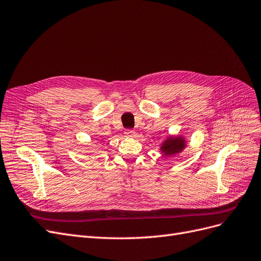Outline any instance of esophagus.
I'll return each instance as SVG.
<instances>
[{
  "label": "esophagus",
  "mask_w": 261,
  "mask_h": 261,
  "mask_svg": "<svg viewBox=\"0 0 261 261\" xmlns=\"http://www.w3.org/2000/svg\"><path fill=\"white\" fill-rule=\"evenodd\" d=\"M124 134H125V136H127V137H135V135H136V133L134 129H125Z\"/></svg>",
  "instance_id": "34e87169"
}]
</instances>
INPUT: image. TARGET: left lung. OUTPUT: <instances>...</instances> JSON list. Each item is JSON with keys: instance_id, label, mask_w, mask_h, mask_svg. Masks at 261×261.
<instances>
[{"instance_id": "obj_1", "label": "left lung", "mask_w": 261, "mask_h": 261, "mask_svg": "<svg viewBox=\"0 0 261 261\" xmlns=\"http://www.w3.org/2000/svg\"><path fill=\"white\" fill-rule=\"evenodd\" d=\"M185 140L183 137H168L161 146L162 153L165 155H172L180 152L185 148Z\"/></svg>"}]
</instances>
